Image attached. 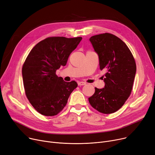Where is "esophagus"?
Masks as SVG:
<instances>
[{
    "label": "esophagus",
    "mask_w": 155,
    "mask_h": 155,
    "mask_svg": "<svg viewBox=\"0 0 155 155\" xmlns=\"http://www.w3.org/2000/svg\"><path fill=\"white\" fill-rule=\"evenodd\" d=\"M78 85H80V86H81V85H86V83L84 82H78Z\"/></svg>",
    "instance_id": "esophagus-1"
}]
</instances>
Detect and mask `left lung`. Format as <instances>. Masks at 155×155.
<instances>
[{
  "instance_id": "obj_1",
  "label": "left lung",
  "mask_w": 155,
  "mask_h": 155,
  "mask_svg": "<svg viewBox=\"0 0 155 155\" xmlns=\"http://www.w3.org/2000/svg\"><path fill=\"white\" fill-rule=\"evenodd\" d=\"M98 54L100 69L105 71V87L95 88L88 98L92 107L103 114L118 110L131 95L136 71V64L127 46L116 36L105 32L90 38Z\"/></svg>"
}]
</instances>
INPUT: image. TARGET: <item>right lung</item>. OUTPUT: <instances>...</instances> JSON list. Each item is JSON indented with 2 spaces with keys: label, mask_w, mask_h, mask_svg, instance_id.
Wrapping results in <instances>:
<instances>
[{
  "label": "right lung",
  "mask_w": 155,
  "mask_h": 155,
  "mask_svg": "<svg viewBox=\"0 0 155 155\" xmlns=\"http://www.w3.org/2000/svg\"><path fill=\"white\" fill-rule=\"evenodd\" d=\"M82 39L49 37L35 45L27 56L22 68L24 90L29 102L41 114H58L77 87L75 81L64 82L56 75V71L66 65Z\"/></svg>",
  "instance_id": "obj_1"
}]
</instances>
